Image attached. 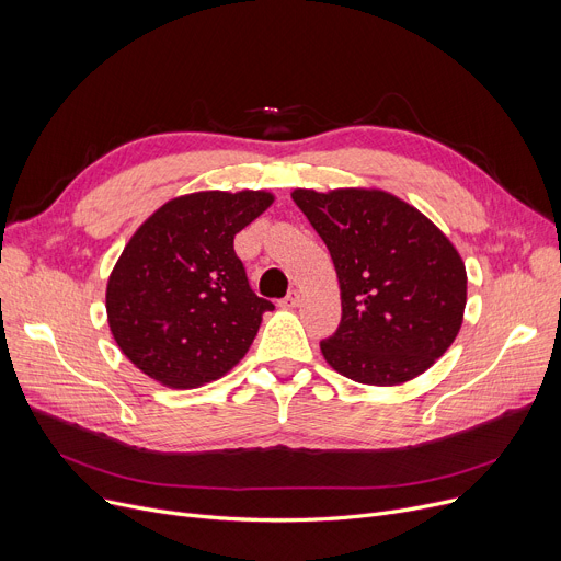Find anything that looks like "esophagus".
<instances>
[{
  "mask_svg": "<svg viewBox=\"0 0 561 561\" xmlns=\"http://www.w3.org/2000/svg\"><path fill=\"white\" fill-rule=\"evenodd\" d=\"M300 290H290L288 296L282 300V307H286V309H293V307H298L300 305Z\"/></svg>",
  "mask_w": 561,
  "mask_h": 561,
  "instance_id": "1",
  "label": "esophagus"
}]
</instances>
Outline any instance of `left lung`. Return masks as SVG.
Segmentation results:
<instances>
[{
    "label": "left lung",
    "mask_w": 561,
    "mask_h": 561,
    "mask_svg": "<svg viewBox=\"0 0 561 561\" xmlns=\"http://www.w3.org/2000/svg\"><path fill=\"white\" fill-rule=\"evenodd\" d=\"M293 202L325 241L341 284V322L320 341L341 375L393 387L453 345L466 307V268L421 211L385 191L298 188Z\"/></svg>",
    "instance_id": "left-lung-1"
}]
</instances>
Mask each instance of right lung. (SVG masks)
Returning <instances> with one entry per match:
<instances>
[{
    "mask_svg": "<svg viewBox=\"0 0 561 561\" xmlns=\"http://www.w3.org/2000/svg\"><path fill=\"white\" fill-rule=\"evenodd\" d=\"M271 204L265 191L193 193L138 227L106 286L111 334L136 368L193 389L245 357L275 305L250 288L233 236Z\"/></svg>",
    "mask_w": 561,
    "mask_h": 561,
    "instance_id": "1",
    "label": "right lung"
}]
</instances>
